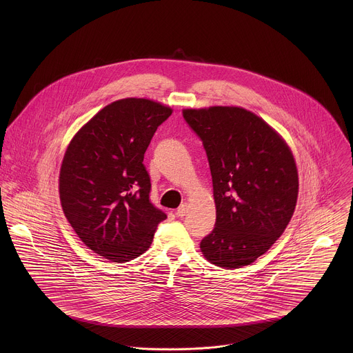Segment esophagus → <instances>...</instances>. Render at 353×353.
Masks as SVG:
<instances>
[{
    "instance_id": "34e87169",
    "label": "esophagus",
    "mask_w": 353,
    "mask_h": 353,
    "mask_svg": "<svg viewBox=\"0 0 353 353\" xmlns=\"http://www.w3.org/2000/svg\"><path fill=\"white\" fill-rule=\"evenodd\" d=\"M186 212H188V203L186 202H183V203H181L179 205V208L176 209V216H179V217H182V216H185L186 214Z\"/></svg>"
}]
</instances>
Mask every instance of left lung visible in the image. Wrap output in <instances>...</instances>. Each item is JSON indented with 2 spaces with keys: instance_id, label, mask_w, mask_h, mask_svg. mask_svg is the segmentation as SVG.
Listing matches in <instances>:
<instances>
[{
  "instance_id": "1",
  "label": "left lung",
  "mask_w": 353,
  "mask_h": 353,
  "mask_svg": "<svg viewBox=\"0 0 353 353\" xmlns=\"http://www.w3.org/2000/svg\"><path fill=\"white\" fill-rule=\"evenodd\" d=\"M201 139L216 205L213 231L201 241L203 256L225 269L252 263L287 228L298 200L294 154L262 118L242 107L183 110Z\"/></svg>"
}]
</instances>
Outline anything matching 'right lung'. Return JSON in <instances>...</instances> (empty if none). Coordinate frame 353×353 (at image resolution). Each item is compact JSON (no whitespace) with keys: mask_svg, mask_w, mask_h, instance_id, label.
Wrapping results in <instances>:
<instances>
[{"mask_svg":"<svg viewBox=\"0 0 353 353\" xmlns=\"http://www.w3.org/2000/svg\"><path fill=\"white\" fill-rule=\"evenodd\" d=\"M172 114L157 101H112L72 139L59 171L63 213L91 250L112 262L147 252L167 214L151 200L143 164L156 129Z\"/></svg>","mask_w":353,"mask_h":353,"instance_id":"obj_1","label":"right lung"}]
</instances>
